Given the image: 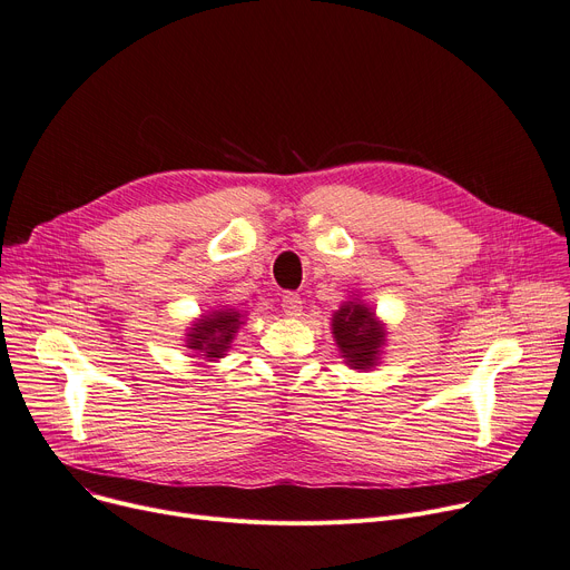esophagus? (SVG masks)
Segmentation results:
<instances>
[{
	"label": "esophagus",
	"instance_id": "34e87169",
	"mask_svg": "<svg viewBox=\"0 0 570 570\" xmlns=\"http://www.w3.org/2000/svg\"><path fill=\"white\" fill-rule=\"evenodd\" d=\"M282 307L286 312V316H302V297L297 293H286L282 299Z\"/></svg>",
	"mask_w": 570,
	"mask_h": 570
}]
</instances>
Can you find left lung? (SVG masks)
<instances>
[{"label":"left lung","mask_w":570,"mask_h":570,"mask_svg":"<svg viewBox=\"0 0 570 570\" xmlns=\"http://www.w3.org/2000/svg\"><path fill=\"white\" fill-rule=\"evenodd\" d=\"M332 336L334 344L344 357L346 366L355 371H368L381 364L383 346L387 344L385 323L377 321L375 312L353 293L341 302V307L332 314Z\"/></svg>","instance_id":"8db88e82"}]
</instances>
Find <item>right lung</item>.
Segmentation results:
<instances>
[{
    "instance_id": "right-lung-1",
    "label": "right lung",
    "mask_w": 570,
    "mask_h": 570,
    "mask_svg": "<svg viewBox=\"0 0 570 570\" xmlns=\"http://www.w3.org/2000/svg\"><path fill=\"white\" fill-rule=\"evenodd\" d=\"M245 316L234 307H215L199 318L185 332V348L206 362H217L229 353L238 330L245 325Z\"/></svg>"
}]
</instances>
